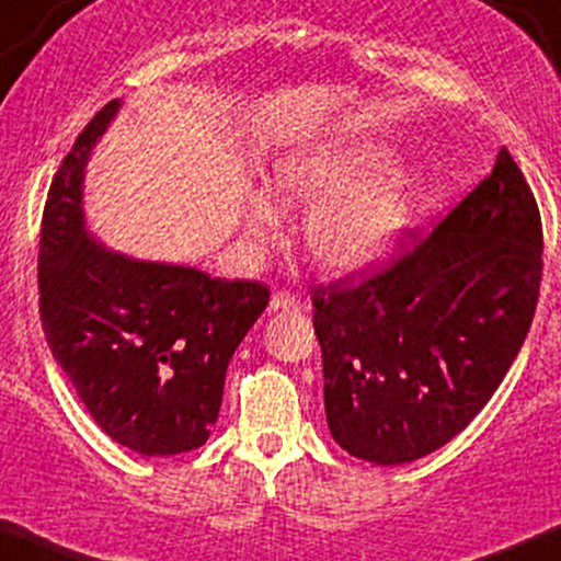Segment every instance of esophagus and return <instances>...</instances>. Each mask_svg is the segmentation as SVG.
I'll return each instance as SVG.
<instances>
[{"label": "esophagus", "mask_w": 561, "mask_h": 561, "mask_svg": "<svg viewBox=\"0 0 561 561\" xmlns=\"http://www.w3.org/2000/svg\"><path fill=\"white\" fill-rule=\"evenodd\" d=\"M299 307H301V299L291 291H278V294H273V299H270V312L299 310Z\"/></svg>", "instance_id": "esophagus-1"}]
</instances>
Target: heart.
<instances>
[{"mask_svg": "<svg viewBox=\"0 0 561 561\" xmlns=\"http://www.w3.org/2000/svg\"><path fill=\"white\" fill-rule=\"evenodd\" d=\"M389 150L374 137H352L297 150L275 163L273 191L286 206H312L305 243L331 275H360L392 254L411 222V180L387 167ZM278 214L264 196L251 201L249 222L273 228Z\"/></svg>", "mask_w": 561, "mask_h": 561, "instance_id": "1", "label": "heart"}]
</instances>
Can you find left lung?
Returning <instances> with one entry per match:
<instances>
[{
  "label": "left lung",
  "instance_id": "8db88e82",
  "mask_svg": "<svg viewBox=\"0 0 561 561\" xmlns=\"http://www.w3.org/2000/svg\"><path fill=\"white\" fill-rule=\"evenodd\" d=\"M540 256L538 204L501 148L493 172L392 267L314 288L333 439L398 467L467 430L525 344Z\"/></svg>",
  "mask_w": 561,
  "mask_h": 561
}]
</instances>
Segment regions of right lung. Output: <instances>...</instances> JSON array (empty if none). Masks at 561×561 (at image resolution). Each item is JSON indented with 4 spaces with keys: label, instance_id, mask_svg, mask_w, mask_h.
Returning a JSON list of instances; mask_svg holds the SVG:
<instances>
[{
    "label": "right lung",
    "instance_id": "add662e5",
    "mask_svg": "<svg viewBox=\"0 0 561 561\" xmlns=\"http://www.w3.org/2000/svg\"><path fill=\"white\" fill-rule=\"evenodd\" d=\"M118 108L122 100H111L94 113L49 185L42 329L100 430L140 456H178L209 439L228 363L270 288L135 260L90 236L81 206L87 161Z\"/></svg>",
    "mask_w": 561,
    "mask_h": 561
}]
</instances>
